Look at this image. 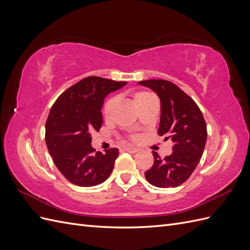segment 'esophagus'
<instances>
[{"label": "esophagus", "instance_id": "obj_1", "mask_svg": "<svg viewBox=\"0 0 250 250\" xmlns=\"http://www.w3.org/2000/svg\"><path fill=\"white\" fill-rule=\"evenodd\" d=\"M124 150L127 151V152H130V153H137L140 151V149L134 148V147H125Z\"/></svg>", "mask_w": 250, "mask_h": 250}]
</instances>
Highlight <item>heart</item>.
<instances>
[{
	"instance_id": "b5f03b06",
	"label": "heart",
	"mask_w": 250,
	"mask_h": 250,
	"mask_svg": "<svg viewBox=\"0 0 250 250\" xmlns=\"http://www.w3.org/2000/svg\"><path fill=\"white\" fill-rule=\"evenodd\" d=\"M154 99H156L155 96L149 92H137L133 95V102L137 107H140L141 105ZM115 104H116V98H109V99L106 100V102L104 103L102 112L105 118H108L111 115V111L113 109V106H115ZM133 139L137 140L138 138L134 137Z\"/></svg>"
}]
</instances>
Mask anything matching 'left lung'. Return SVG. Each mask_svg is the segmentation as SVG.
<instances>
[{"label":"left lung","instance_id":"8db88e82","mask_svg":"<svg viewBox=\"0 0 250 250\" xmlns=\"http://www.w3.org/2000/svg\"><path fill=\"white\" fill-rule=\"evenodd\" d=\"M139 84L152 89L160 98L157 133L174 143L172 154L165 158L153 151L154 163L145 177L157 188H176L191 176L200 162L208 137L206 121L197 104L174 83L150 79Z\"/></svg>","mask_w":250,"mask_h":250}]
</instances>
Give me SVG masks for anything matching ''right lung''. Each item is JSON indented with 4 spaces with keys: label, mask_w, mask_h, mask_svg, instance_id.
Listing matches in <instances>:
<instances>
[{
    "label": "right lung",
    "mask_w": 250,
    "mask_h": 250,
    "mask_svg": "<svg viewBox=\"0 0 250 250\" xmlns=\"http://www.w3.org/2000/svg\"><path fill=\"white\" fill-rule=\"evenodd\" d=\"M127 82L90 76L67 88L53 104L46 123V144L60 173L79 187L106 180L119 155L118 148L95 152L92 133L103 123L105 97Z\"/></svg>",
    "instance_id": "obj_1"
}]
</instances>
